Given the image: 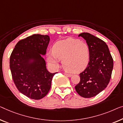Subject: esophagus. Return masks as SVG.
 Returning <instances> with one entry per match:
<instances>
[{
    "mask_svg": "<svg viewBox=\"0 0 123 123\" xmlns=\"http://www.w3.org/2000/svg\"><path fill=\"white\" fill-rule=\"evenodd\" d=\"M65 74L66 76L69 77H71V76H72V74H69V73H65Z\"/></svg>",
    "mask_w": 123,
    "mask_h": 123,
    "instance_id": "34e87169",
    "label": "esophagus"
}]
</instances>
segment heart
I'll return each instance as SVG.
<instances>
[{
  "mask_svg": "<svg viewBox=\"0 0 123 123\" xmlns=\"http://www.w3.org/2000/svg\"><path fill=\"white\" fill-rule=\"evenodd\" d=\"M90 59L88 46L80 40L67 38L57 41L52 47V51H49L47 60L52 67L57 68L60 60L66 70L72 73H79L86 69Z\"/></svg>",
  "mask_w": 123,
  "mask_h": 123,
  "instance_id": "obj_1",
  "label": "heart"
}]
</instances>
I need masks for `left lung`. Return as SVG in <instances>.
I'll use <instances>...</instances> for the list:
<instances>
[{
    "label": "left lung",
    "instance_id": "1",
    "mask_svg": "<svg viewBox=\"0 0 123 123\" xmlns=\"http://www.w3.org/2000/svg\"><path fill=\"white\" fill-rule=\"evenodd\" d=\"M86 41L90 51L87 67L80 74V82L75 86L78 94L83 98L96 96L107 87L113 68V60L105 42L89 33L78 35Z\"/></svg>",
    "mask_w": 123,
    "mask_h": 123
}]
</instances>
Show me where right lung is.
Returning a JSON list of instances; mask_svg holds the SVG:
<instances>
[{
  "label": "right lung",
  "instance_id": "1",
  "mask_svg": "<svg viewBox=\"0 0 123 123\" xmlns=\"http://www.w3.org/2000/svg\"><path fill=\"white\" fill-rule=\"evenodd\" d=\"M50 40L48 35L34 34L20 40L11 54L10 68L15 85L20 92L32 99L46 96L56 73L49 72L43 57Z\"/></svg>",
  "mask_w": 123,
  "mask_h": 123
}]
</instances>
